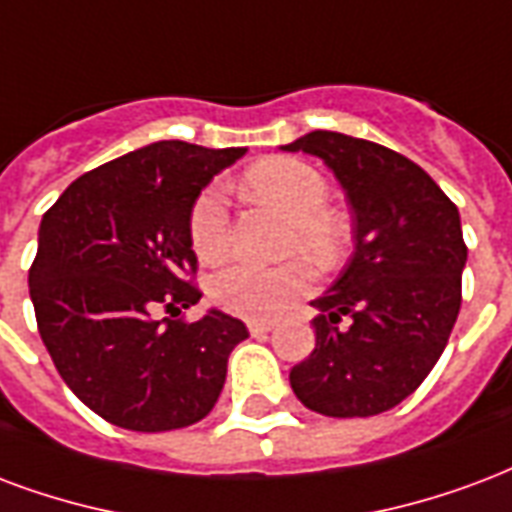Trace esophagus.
I'll return each mask as SVG.
<instances>
[{
  "mask_svg": "<svg viewBox=\"0 0 512 512\" xmlns=\"http://www.w3.org/2000/svg\"><path fill=\"white\" fill-rule=\"evenodd\" d=\"M271 328H274L271 320H252V323H249V333H252V336H266Z\"/></svg>",
  "mask_w": 512,
  "mask_h": 512,
  "instance_id": "obj_1",
  "label": "esophagus"
}]
</instances>
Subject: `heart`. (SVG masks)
Returning a JSON list of instances; mask_svg holds the SVG:
<instances>
[{"mask_svg":"<svg viewBox=\"0 0 512 512\" xmlns=\"http://www.w3.org/2000/svg\"><path fill=\"white\" fill-rule=\"evenodd\" d=\"M241 189L252 200L271 203L290 214L287 249H304L317 263L331 266L342 260L350 244V222L339 208L328 206V181L320 170L295 157H266L252 162L241 176ZM189 246L203 263L222 260L230 246V217L219 187H206L189 208ZM314 268L295 257L282 266L230 263L214 274L211 301L246 320H268L282 314L295 298L309 293Z\"/></svg>","mask_w":512,"mask_h":512,"instance_id":"obj_1","label":"heart"}]
</instances>
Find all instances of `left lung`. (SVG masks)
<instances>
[{
  "label": "left lung",
  "instance_id": "1",
  "mask_svg": "<svg viewBox=\"0 0 512 512\" xmlns=\"http://www.w3.org/2000/svg\"><path fill=\"white\" fill-rule=\"evenodd\" d=\"M285 149L323 157L355 214V252L314 301L317 344L290 385L328 418L380 415L418 391L456 325L467 263L458 208L420 165L372 140L314 130Z\"/></svg>",
  "mask_w": 512,
  "mask_h": 512
}]
</instances>
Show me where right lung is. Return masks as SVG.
I'll return each instance as SVG.
<instances>
[{
    "label": "right lung",
    "instance_id": "obj_1",
    "mask_svg": "<svg viewBox=\"0 0 512 512\" xmlns=\"http://www.w3.org/2000/svg\"><path fill=\"white\" fill-rule=\"evenodd\" d=\"M244 154L160 140L83 173L40 222L37 331L70 391L113 426L184 429L214 410L246 325L200 301L189 208ZM165 311L168 318H157Z\"/></svg>",
    "mask_w": 512,
    "mask_h": 512
}]
</instances>
